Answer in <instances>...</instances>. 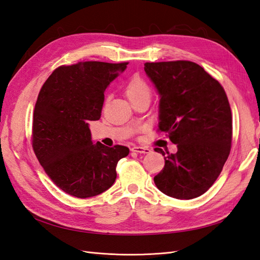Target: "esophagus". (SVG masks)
Masks as SVG:
<instances>
[{"instance_id":"obj_1","label":"esophagus","mask_w":260,"mask_h":260,"mask_svg":"<svg viewBox=\"0 0 260 260\" xmlns=\"http://www.w3.org/2000/svg\"><path fill=\"white\" fill-rule=\"evenodd\" d=\"M132 152H136V153H140V154H148L151 153V149H149L148 147H145V146H133L131 148Z\"/></svg>"}]
</instances>
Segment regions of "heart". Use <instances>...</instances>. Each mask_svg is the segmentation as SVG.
<instances>
[{
	"mask_svg": "<svg viewBox=\"0 0 260 260\" xmlns=\"http://www.w3.org/2000/svg\"><path fill=\"white\" fill-rule=\"evenodd\" d=\"M124 93L132 104L142 99H151V89H149L148 84L140 77H132L125 83Z\"/></svg>",
	"mask_w": 260,
	"mask_h": 260,
	"instance_id": "1",
	"label": "heart"
}]
</instances>
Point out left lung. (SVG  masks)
<instances>
[{"label": "left lung", "mask_w": 260, "mask_h": 260, "mask_svg": "<svg viewBox=\"0 0 260 260\" xmlns=\"http://www.w3.org/2000/svg\"><path fill=\"white\" fill-rule=\"evenodd\" d=\"M144 70L160 95L158 131L178 147L165 157L154 182L171 198H199L215 183L230 154L232 114L226 94L193 61L145 62ZM155 151L165 156L161 148Z\"/></svg>", "instance_id": "8db88e82"}]
</instances>
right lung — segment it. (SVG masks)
<instances>
[{"instance_id":"right-lung-1","label":"right lung","mask_w":260,"mask_h":260,"mask_svg":"<svg viewBox=\"0 0 260 260\" xmlns=\"http://www.w3.org/2000/svg\"><path fill=\"white\" fill-rule=\"evenodd\" d=\"M128 62L79 61L59 66L39 93L34 112L32 148L46 175L78 199L111 187L117 162L128 156L122 145L93 144L89 122L99 120L108 84Z\"/></svg>"}]
</instances>
